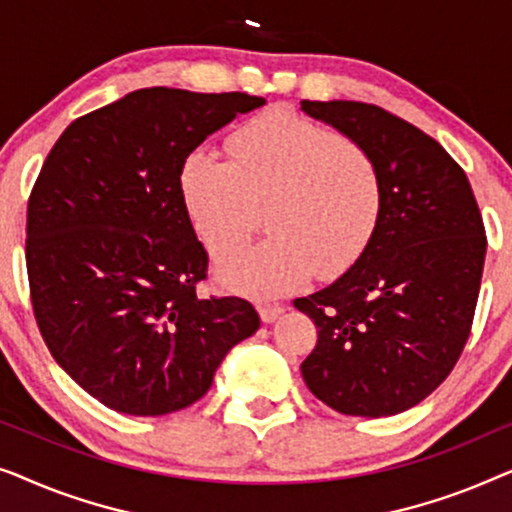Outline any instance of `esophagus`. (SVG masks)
I'll return each instance as SVG.
<instances>
[{"label": "esophagus", "mask_w": 512, "mask_h": 512, "mask_svg": "<svg viewBox=\"0 0 512 512\" xmlns=\"http://www.w3.org/2000/svg\"><path fill=\"white\" fill-rule=\"evenodd\" d=\"M258 314H261L263 324H272L279 314H284V305H261L258 307Z\"/></svg>", "instance_id": "1"}]
</instances>
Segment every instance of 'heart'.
I'll use <instances>...</instances> for the list:
<instances>
[{
  "mask_svg": "<svg viewBox=\"0 0 512 512\" xmlns=\"http://www.w3.org/2000/svg\"><path fill=\"white\" fill-rule=\"evenodd\" d=\"M233 156L200 146L179 174L188 219L216 261L246 246L265 208L271 214L270 241L219 265L223 286L275 298L314 275H345L361 261L384 216L382 172L361 144L272 109L235 132Z\"/></svg>",
  "mask_w": 512,
  "mask_h": 512,
  "instance_id": "obj_1",
  "label": "heart"
}]
</instances>
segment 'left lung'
<instances>
[{
  "label": "left lung",
  "instance_id": "8db88e82",
  "mask_svg": "<svg viewBox=\"0 0 512 512\" xmlns=\"http://www.w3.org/2000/svg\"><path fill=\"white\" fill-rule=\"evenodd\" d=\"M375 158L384 216L331 286L293 305L317 326L307 389L352 417H389L452 373L471 335L487 237L466 172L436 139L366 102H300Z\"/></svg>",
  "mask_w": 512,
  "mask_h": 512
}]
</instances>
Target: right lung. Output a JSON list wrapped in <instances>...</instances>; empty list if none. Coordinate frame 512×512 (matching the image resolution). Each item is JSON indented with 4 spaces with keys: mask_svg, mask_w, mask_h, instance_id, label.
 <instances>
[{
    "mask_svg": "<svg viewBox=\"0 0 512 512\" xmlns=\"http://www.w3.org/2000/svg\"><path fill=\"white\" fill-rule=\"evenodd\" d=\"M263 104L142 88L76 118L48 153L27 202L34 319L60 368L107 408H188L261 326L249 300L198 296L209 258L179 174L207 135Z\"/></svg>",
    "mask_w": 512,
    "mask_h": 512,
    "instance_id": "add662e5",
    "label": "right lung"
}]
</instances>
